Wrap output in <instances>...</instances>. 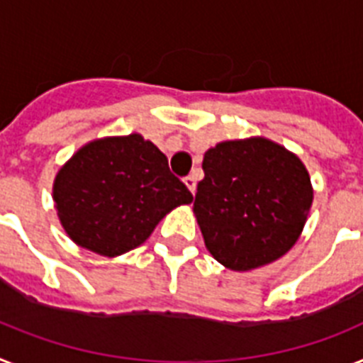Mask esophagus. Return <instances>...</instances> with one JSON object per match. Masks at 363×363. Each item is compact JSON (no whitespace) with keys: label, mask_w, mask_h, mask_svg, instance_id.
Here are the masks:
<instances>
[{"label":"esophagus","mask_w":363,"mask_h":363,"mask_svg":"<svg viewBox=\"0 0 363 363\" xmlns=\"http://www.w3.org/2000/svg\"><path fill=\"white\" fill-rule=\"evenodd\" d=\"M184 184L187 185V189L191 191V193H196V178H194L193 174L187 176V178H184Z\"/></svg>","instance_id":"esophagus-1"}]
</instances>
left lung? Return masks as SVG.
<instances>
[{
  "instance_id": "8db88e82",
  "label": "left lung",
  "mask_w": 363,
  "mask_h": 363,
  "mask_svg": "<svg viewBox=\"0 0 363 363\" xmlns=\"http://www.w3.org/2000/svg\"><path fill=\"white\" fill-rule=\"evenodd\" d=\"M202 169L193 211L218 263L252 271L295 245L313 202L295 154L263 137L224 140L203 154Z\"/></svg>"
}]
</instances>
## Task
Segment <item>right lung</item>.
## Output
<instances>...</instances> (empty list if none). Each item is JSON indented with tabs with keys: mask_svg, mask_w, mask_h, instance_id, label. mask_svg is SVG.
<instances>
[{
	"mask_svg": "<svg viewBox=\"0 0 363 363\" xmlns=\"http://www.w3.org/2000/svg\"><path fill=\"white\" fill-rule=\"evenodd\" d=\"M53 200L72 241L115 257L143 245L161 218L193 202V194L154 143L131 133L81 146L57 172Z\"/></svg>",
	"mask_w": 363,
	"mask_h": 363,
	"instance_id": "1",
	"label": "right lung"
}]
</instances>
